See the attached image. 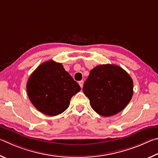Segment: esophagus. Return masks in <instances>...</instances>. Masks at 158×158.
I'll return each mask as SVG.
<instances>
[{"instance_id": "34e87169", "label": "esophagus", "mask_w": 158, "mask_h": 158, "mask_svg": "<svg viewBox=\"0 0 158 158\" xmlns=\"http://www.w3.org/2000/svg\"><path fill=\"white\" fill-rule=\"evenodd\" d=\"M79 85L81 86V88H82V87H83V84H84V81H79Z\"/></svg>"}]
</instances>
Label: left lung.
<instances>
[{
  "label": "left lung",
  "instance_id": "8db88e82",
  "mask_svg": "<svg viewBox=\"0 0 158 158\" xmlns=\"http://www.w3.org/2000/svg\"><path fill=\"white\" fill-rule=\"evenodd\" d=\"M82 90L96 113L110 117L122 111L131 101L133 81L120 66L101 64L90 71Z\"/></svg>",
  "mask_w": 158,
  "mask_h": 158
}]
</instances>
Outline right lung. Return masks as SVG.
<instances>
[{
	"mask_svg": "<svg viewBox=\"0 0 158 158\" xmlns=\"http://www.w3.org/2000/svg\"><path fill=\"white\" fill-rule=\"evenodd\" d=\"M30 101L44 114L56 116L68 108L72 96L81 87L61 63L48 60L30 75L26 85Z\"/></svg>",
	"mask_w": 158,
	"mask_h": 158,
	"instance_id": "1",
	"label": "right lung"
}]
</instances>
